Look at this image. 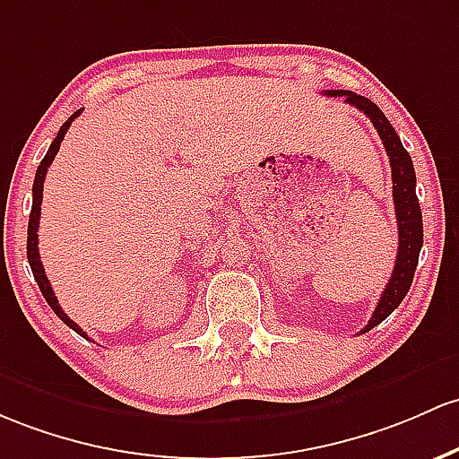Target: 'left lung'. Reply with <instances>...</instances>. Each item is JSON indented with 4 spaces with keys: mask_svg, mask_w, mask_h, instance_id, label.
<instances>
[{
    "mask_svg": "<svg viewBox=\"0 0 459 459\" xmlns=\"http://www.w3.org/2000/svg\"><path fill=\"white\" fill-rule=\"evenodd\" d=\"M325 95L344 98L346 104L364 110V115H368L372 126H375L381 141H384L387 156H390L392 195H394L396 221H399V253H396V264L394 272L390 276V283L385 285L370 322L361 331V333H366V331L375 329L379 322H384L401 305V300L410 291L411 281H414L418 255H420L422 248V213L416 198V172L414 163H411V156L403 148L399 134H396V130L392 128V124L387 122V117L381 113V108L375 102H370L364 95H357L352 91L342 89L326 91Z\"/></svg>",
    "mask_w": 459,
    "mask_h": 459,
    "instance_id": "obj_1",
    "label": "left lung"
}]
</instances>
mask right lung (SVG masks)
<instances>
[{
    "label": "right lung",
    "instance_id": "1",
    "mask_svg": "<svg viewBox=\"0 0 459 459\" xmlns=\"http://www.w3.org/2000/svg\"><path fill=\"white\" fill-rule=\"evenodd\" d=\"M78 115H80V110H78V113H74L72 117L67 119V122L60 126L56 139L52 141V145H49L48 154L43 156L41 165H39V168H37V176H34V185H32V211H30V221H28V261H30V268H32L34 279H37L39 290H41V294L45 296V300H48V305L54 309V314H56L58 318L65 322V325L72 326L75 333H80L82 337H87V333H84V331L80 329V326L75 325V322H74L72 318H69L67 314H65L63 307L58 305L56 294H54V290H52V285H49L48 276H45V270H43V264H41V256H39V235H37V230H39V220H41V203H43L45 174H48V168H49V165H52V160L56 159L58 148H60V141L65 139V133H67L69 126H72V122H74L75 117H78Z\"/></svg>",
    "mask_w": 459,
    "mask_h": 459
}]
</instances>
